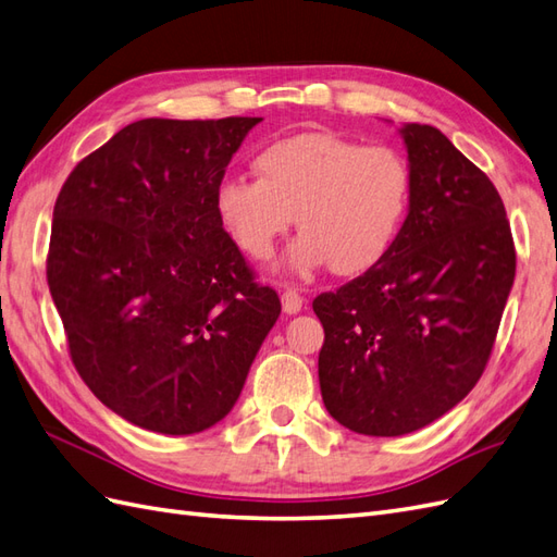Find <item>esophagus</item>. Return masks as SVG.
Returning <instances> with one entry per match:
<instances>
[{
    "mask_svg": "<svg viewBox=\"0 0 557 557\" xmlns=\"http://www.w3.org/2000/svg\"><path fill=\"white\" fill-rule=\"evenodd\" d=\"M304 308V296L298 294L296 289H284L282 292V310L287 312V315H296V312H301Z\"/></svg>",
    "mask_w": 557,
    "mask_h": 557,
    "instance_id": "34e87169",
    "label": "esophagus"
}]
</instances>
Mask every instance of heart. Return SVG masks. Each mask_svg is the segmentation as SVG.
<instances>
[{"label":"heart","instance_id":"b5f03b06","mask_svg":"<svg viewBox=\"0 0 557 557\" xmlns=\"http://www.w3.org/2000/svg\"><path fill=\"white\" fill-rule=\"evenodd\" d=\"M253 169L259 181L231 176L219 185V221L249 259L268 261L296 216L301 235L284 261L296 277L326 265L338 275L376 265L400 235L414 193L400 150L326 132L270 143Z\"/></svg>","mask_w":557,"mask_h":557}]
</instances>
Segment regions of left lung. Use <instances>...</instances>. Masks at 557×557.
Instances as JSON below:
<instances>
[{
	"mask_svg": "<svg viewBox=\"0 0 557 557\" xmlns=\"http://www.w3.org/2000/svg\"><path fill=\"white\" fill-rule=\"evenodd\" d=\"M400 136L414 176L400 235L364 275L312 301L324 407L376 437L414 433L473 391L516 280L494 183L435 126Z\"/></svg>",
	"mask_w": 557,
	"mask_h": 557,
	"instance_id": "left-lung-1",
	"label": "left lung"
}]
</instances>
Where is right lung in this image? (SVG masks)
Instances as JSON below:
<instances>
[{"label": "right lung", "instance_id": "right-lung-1", "mask_svg": "<svg viewBox=\"0 0 557 557\" xmlns=\"http://www.w3.org/2000/svg\"><path fill=\"white\" fill-rule=\"evenodd\" d=\"M259 122L138 120L55 199L47 280L70 358L146 431L193 435L225 419L280 318L216 213L225 166Z\"/></svg>", "mask_w": 557, "mask_h": 557}]
</instances>
